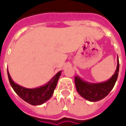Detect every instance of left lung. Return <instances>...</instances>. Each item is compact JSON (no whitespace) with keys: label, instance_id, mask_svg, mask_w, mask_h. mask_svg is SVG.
Returning a JSON list of instances; mask_svg holds the SVG:
<instances>
[{"label":"left lung","instance_id":"left-lung-1","mask_svg":"<svg viewBox=\"0 0 126 126\" xmlns=\"http://www.w3.org/2000/svg\"><path fill=\"white\" fill-rule=\"evenodd\" d=\"M119 63L117 57V65L115 74L108 81L101 83H89L82 80L79 77H75V84L78 93L85 99L96 102L107 96L113 88L119 73Z\"/></svg>","mask_w":126,"mask_h":126}]
</instances>
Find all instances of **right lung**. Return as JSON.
<instances>
[{"mask_svg": "<svg viewBox=\"0 0 126 126\" xmlns=\"http://www.w3.org/2000/svg\"><path fill=\"white\" fill-rule=\"evenodd\" d=\"M61 71H59L46 85L36 88H27L15 84L7 71L10 84L17 94L23 100L32 105H40L50 99L54 93Z\"/></svg>", "mask_w": 126, "mask_h": 126, "instance_id": "add662e5", "label": "right lung"}]
</instances>
